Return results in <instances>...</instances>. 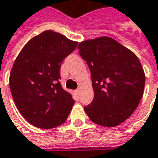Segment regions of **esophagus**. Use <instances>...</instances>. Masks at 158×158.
Listing matches in <instances>:
<instances>
[{
	"label": "esophagus",
	"instance_id": "esophagus-1",
	"mask_svg": "<svg viewBox=\"0 0 158 158\" xmlns=\"http://www.w3.org/2000/svg\"><path fill=\"white\" fill-rule=\"evenodd\" d=\"M76 93H77V95H79L80 94V89H77V90H76Z\"/></svg>",
	"mask_w": 158,
	"mask_h": 158
}]
</instances>
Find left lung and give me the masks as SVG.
<instances>
[{
  "mask_svg": "<svg viewBox=\"0 0 158 158\" xmlns=\"http://www.w3.org/2000/svg\"><path fill=\"white\" fill-rule=\"evenodd\" d=\"M79 55L89 66L94 90L84 109L91 121L114 127L134 112L143 97L145 75L137 56L110 37L79 43Z\"/></svg>",
  "mask_w": 158,
  "mask_h": 158,
  "instance_id": "left-lung-1",
  "label": "left lung"
}]
</instances>
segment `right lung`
<instances>
[{"label": "right lung", "instance_id": "right-lung-1", "mask_svg": "<svg viewBox=\"0 0 158 158\" xmlns=\"http://www.w3.org/2000/svg\"><path fill=\"white\" fill-rule=\"evenodd\" d=\"M77 45L48 30L28 41L14 60L10 90L17 109L31 125L50 129L68 119L74 100L60 85V68Z\"/></svg>", "mask_w": 158, "mask_h": 158}]
</instances>
